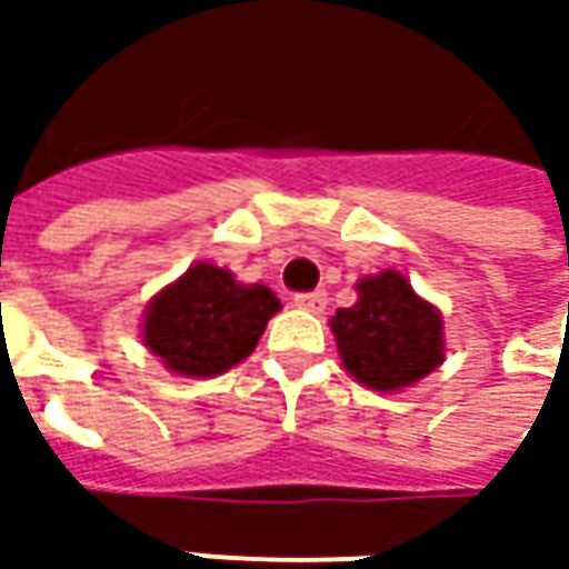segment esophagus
I'll return each instance as SVG.
<instances>
[{
    "mask_svg": "<svg viewBox=\"0 0 569 569\" xmlns=\"http://www.w3.org/2000/svg\"><path fill=\"white\" fill-rule=\"evenodd\" d=\"M326 303H329L326 291H310V295L295 297L297 310H307V313H322V310H326Z\"/></svg>",
    "mask_w": 569,
    "mask_h": 569,
    "instance_id": "obj_1",
    "label": "esophagus"
}]
</instances>
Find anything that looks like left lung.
I'll use <instances>...</instances> for the list:
<instances>
[{
  "label": "left lung",
  "instance_id": "obj_1",
  "mask_svg": "<svg viewBox=\"0 0 569 569\" xmlns=\"http://www.w3.org/2000/svg\"><path fill=\"white\" fill-rule=\"evenodd\" d=\"M358 300L329 319L345 370L377 392H399L447 358L443 313L396 269L355 284Z\"/></svg>",
  "mask_w": 569,
  "mask_h": 569
}]
</instances>
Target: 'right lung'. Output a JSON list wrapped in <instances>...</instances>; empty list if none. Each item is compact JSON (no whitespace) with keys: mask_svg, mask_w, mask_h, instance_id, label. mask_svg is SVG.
<instances>
[{"mask_svg":"<svg viewBox=\"0 0 569 569\" xmlns=\"http://www.w3.org/2000/svg\"><path fill=\"white\" fill-rule=\"evenodd\" d=\"M281 300L266 284H243L233 272L196 262L148 300L144 348L177 377H218L247 361Z\"/></svg>","mask_w":569,"mask_h":569,"instance_id":"right-lung-1","label":"right lung"}]
</instances>
